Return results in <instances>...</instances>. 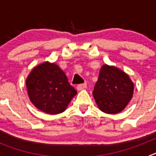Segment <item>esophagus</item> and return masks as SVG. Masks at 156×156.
<instances>
[{"mask_svg": "<svg viewBox=\"0 0 156 156\" xmlns=\"http://www.w3.org/2000/svg\"><path fill=\"white\" fill-rule=\"evenodd\" d=\"M87 88V84L86 83H81V84H79L77 86V90H84Z\"/></svg>", "mask_w": 156, "mask_h": 156, "instance_id": "1", "label": "esophagus"}]
</instances>
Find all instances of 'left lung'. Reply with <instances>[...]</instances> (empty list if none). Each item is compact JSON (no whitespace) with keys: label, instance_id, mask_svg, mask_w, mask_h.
Returning a JSON list of instances; mask_svg holds the SVG:
<instances>
[{"label":"left lung","instance_id":"left-lung-1","mask_svg":"<svg viewBox=\"0 0 156 156\" xmlns=\"http://www.w3.org/2000/svg\"><path fill=\"white\" fill-rule=\"evenodd\" d=\"M134 85L128 74L113 66L103 65L94 88L93 96L99 109L116 114L124 109L133 98Z\"/></svg>","mask_w":156,"mask_h":156}]
</instances>
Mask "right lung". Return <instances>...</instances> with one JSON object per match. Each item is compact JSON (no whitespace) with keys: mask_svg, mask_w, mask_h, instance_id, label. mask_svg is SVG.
I'll return each instance as SVG.
<instances>
[{"mask_svg":"<svg viewBox=\"0 0 156 156\" xmlns=\"http://www.w3.org/2000/svg\"><path fill=\"white\" fill-rule=\"evenodd\" d=\"M26 85L33 105L51 115L64 112L77 94L62 69L49 62L35 66L27 76Z\"/></svg>","mask_w":156,"mask_h":156,"instance_id":"1","label":"right lung"}]
</instances>
